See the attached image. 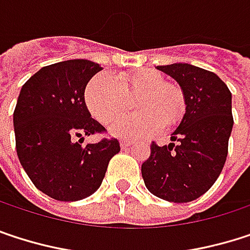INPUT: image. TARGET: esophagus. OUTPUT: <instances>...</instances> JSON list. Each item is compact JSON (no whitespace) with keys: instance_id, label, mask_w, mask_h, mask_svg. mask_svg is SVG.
<instances>
[{"instance_id":"1","label":"esophagus","mask_w":250,"mask_h":250,"mask_svg":"<svg viewBox=\"0 0 250 250\" xmlns=\"http://www.w3.org/2000/svg\"><path fill=\"white\" fill-rule=\"evenodd\" d=\"M119 143H121V147L122 148H128V147L132 146V141H129V140H121Z\"/></svg>"}]
</instances>
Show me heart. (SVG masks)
<instances>
[{
  "label": "heart",
  "mask_w": 250,
  "mask_h": 250,
  "mask_svg": "<svg viewBox=\"0 0 250 250\" xmlns=\"http://www.w3.org/2000/svg\"><path fill=\"white\" fill-rule=\"evenodd\" d=\"M137 98V115H127L110 124L109 132L118 138L143 140L163 126L175 125L185 112L184 91L150 68L113 77L109 72L94 75L85 88V104L102 124H109L123 113L129 100Z\"/></svg>",
  "instance_id": "heart-1"
}]
</instances>
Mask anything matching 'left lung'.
Segmentation results:
<instances>
[{
	"label": "left lung",
	"mask_w": 250,
	"mask_h": 250,
	"mask_svg": "<svg viewBox=\"0 0 250 250\" xmlns=\"http://www.w3.org/2000/svg\"><path fill=\"white\" fill-rule=\"evenodd\" d=\"M185 96V115L169 146L151 144L141 166L147 189L169 202H190L220 176L233 128L231 93L214 72L190 63L160 65ZM177 143H175L174 141Z\"/></svg>",
	"instance_id": "8db88e82"
}]
</instances>
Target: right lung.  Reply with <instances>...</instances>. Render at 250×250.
<instances>
[{
  "instance_id": "add662e5",
  "label": "right lung",
  "mask_w": 250,
  "mask_h": 250,
  "mask_svg": "<svg viewBox=\"0 0 250 250\" xmlns=\"http://www.w3.org/2000/svg\"><path fill=\"white\" fill-rule=\"evenodd\" d=\"M99 71V63L87 60L43 66L17 99L13 124L19 160L35 187L58 201L93 195L121 150L115 138L83 146L84 135L104 131L84 99L87 83Z\"/></svg>"
}]
</instances>
